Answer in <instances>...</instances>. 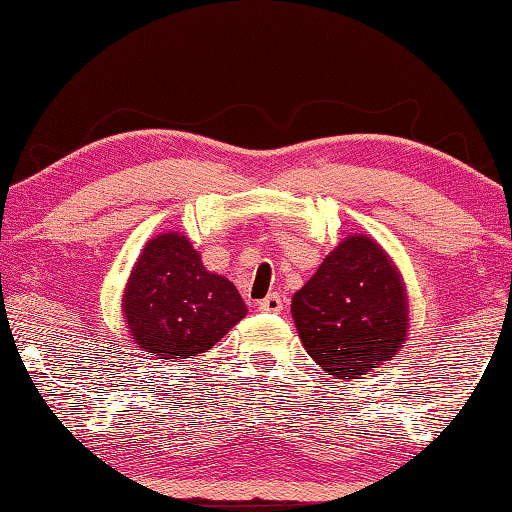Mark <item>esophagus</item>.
<instances>
[{
  "mask_svg": "<svg viewBox=\"0 0 512 512\" xmlns=\"http://www.w3.org/2000/svg\"><path fill=\"white\" fill-rule=\"evenodd\" d=\"M257 309L264 311V314H280V311L284 309V298L280 296V293H268V296L259 302Z\"/></svg>",
  "mask_w": 512,
  "mask_h": 512,
  "instance_id": "34e87169",
  "label": "esophagus"
}]
</instances>
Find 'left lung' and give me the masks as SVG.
<instances>
[{"label": "left lung", "instance_id": "1", "mask_svg": "<svg viewBox=\"0 0 512 512\" xmlns=\"http://www.w3.org/2000/svg\"><path fill=\"white\" fill-rule=\"evenodd\" d=\"M291 316L309 357L334 379H359L404 348L409 293L386 248L348 235L305 287L293 293Z\"/></svg>", "mask_w": 512, "mask_h": 512}]
</instances>
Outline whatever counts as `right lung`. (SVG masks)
Listing matches in <instances>:
<instances>
[{
	"label": "right lung",
	"instance_id": "add662e5",
	"mask_svg": "<svg viewBox=\"0 0 512 512\" xmlns=\"http://www.w3.org/2000/svg\"><path fill=\"white\" fill-rule=\"evenodd\" d=\"M121 314L137 348L178 361L210 350L248 309L228 277L207 271L183 232H160L133 264Z\"/></svg>",
	"mask_w": 512,
	"mask_h": 512
}]
</instances>
